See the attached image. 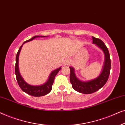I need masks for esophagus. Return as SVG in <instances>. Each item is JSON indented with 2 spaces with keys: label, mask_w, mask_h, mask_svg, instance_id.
I'll list each match as a JSON object with an SVG mask.
<instances>
[{
  "label": "esophagus",
  "mask_w": 125,
  "mask_h": 125,
  "mask_svg": "<svg viewBox=\"0 0 125 125\" xmlns=\"http://www.w3.org/2000/svg\"><path fill=\"white\" fill-rule=\"evenodd\" d=\"M71 61L70 59H66L65 61L64 62V65H69L70 64Z\"/></svg>",
  "instance_id": "1"
}]
</instances>
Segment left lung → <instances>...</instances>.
Here are the masks:
<instances>
[{
	"label": "left lung",
	"instance_id": "8db88e82",
	"mask_svg": "<svg viewBox=\"0 0 125 125\" xmlns=\"http://www.w3.org/2000/svg\"><path fill=\"white\" fill-rule=\"evenodd\" d=\"M93 43L101 48L104 51L105 55L104 65L100 75L92 81L82 82L76 77L74 73V69L72 67H70V80L72 84L73 88L78 92L85 94H91L102 88L107 82L110 73L111 61L107 47L101 39L95 38L94 36H93Z\"/></svg>",
	"mask_w": 125,
	"mask_h": 125
}]
</instances>
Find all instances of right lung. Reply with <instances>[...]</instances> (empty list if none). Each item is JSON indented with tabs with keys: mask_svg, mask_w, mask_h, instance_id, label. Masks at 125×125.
Segmentation results:
<instances>
[{
	"mask_svg": "<svg viewBox=\"0 0 125 125\" xmlns=\"http://www.w3.org/2000/svg\"><path fill=\"white\" fill-rule=\"evenodd\" d=\"M44 36H42L41 37H44ZM40 37L39 36H35L30 39L27 40V41H25L24 43L32 41L33 39H35V38ZM23 44L20 47L19 50H18L17 54H16V63H15V73L16 80H17L18 83L19 84V87L22 90L25 92L27 94L30 95L34 96H44L45 95L49 94L50 92L51 89H52V85L54 83V81L55 79V77L59 72V71L61 69V67L58 68V69H56L55 70L53 71L52 73H51L50 77L48 79V81L46 82L45 83L42 84L41 86H31L30 84H27L25 81L23 80L22 77L20 75L19 69H18V59H19V55L21 51V50Z\"/></svg>",
	"mask_w": 125,
	"mask_h": 125,
	"instance_id": "obj_1",
	"label": "right lung"
}]
</instances>
